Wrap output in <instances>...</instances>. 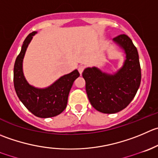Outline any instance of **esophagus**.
I'll list each match as a JSON object with an SVG mask.
<instances>
[{
	"instance_id": "esophagus-1",
	"label": "esophagus",
	"mask_w": 158,
	"mask_h": 158,
	"mask_svg": "<svg viewBox=\"0 0 158 158\" xmlns=\"http://www.w3.org/2000/svg\"><path fill=\"white\" fill-rule=\"evenodd\" d=\"M84 69H85V66H84V65H79V68H78V71H79V73H80V75H82Z\"/></svg>"
}]
</instances>
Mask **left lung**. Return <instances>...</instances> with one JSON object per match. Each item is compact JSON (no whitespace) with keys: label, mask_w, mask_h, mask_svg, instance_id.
Returning <instances> with one entry per match:
<instances>
[{"label":"left lung","mask_w":158,"mask_h":158,"mask_svg":"<svg viewBox=\"0 0 158 158\" xmlns=\"http://www.w3.org/2000/svg\"><path fill=\"white\" fill-rule=\"evenodd\" d=\"M126 54L123 66L114 74L102 73L96 67L82 73L85 90L91 105L103 113H115L126 108L138 90L141 71L137 49L132 40L124 35L113 38Z\"/></svg>","instance_id":"obj_1"}]
</instances>
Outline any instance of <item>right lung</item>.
Masks as SVG:
<instances>
[{
	"mask_svg": "<svg viewBox=\"0 0 158 158\" xmlns=\"http://www.w3.org/2000/svg\"><path fill=\"white\" fill-rule=\"evenodd\" d=\"M36 31L29 34L23 42L14 66V85L20 100L35 116L48 118L60 114L66 108L68 96L74 81L79 76L77 69L59 78L50 86L38 89L31 85L23 73L22 63L26 49Z\"/></svg>",
	"mask_w": 158,
	"mask_h": 158,
	"instance_id": "1",
	"label": "right lung"
}]
</instances>
